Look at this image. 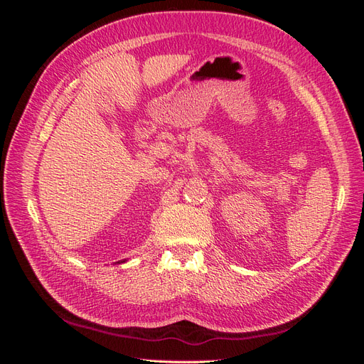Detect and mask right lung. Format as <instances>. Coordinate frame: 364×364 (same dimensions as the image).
<instances>
[{
    "label": "right lung",
    "mask_w": 364,
    "mask_h": 364,
    "mask_svg": "<svg viewBox=\"0 0 364 364\" xmlns=\"http://www.w3.org/2000/svg\"><path fill=\"white\" fill-rule=\"evenodd\" d=\"M121 262H123V261H121Z\"/></svg>",
    "instance_id": "add662e5"
}]
</instances>
